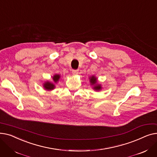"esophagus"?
I'll return each mask as SVG.
<instances>
[{"label": "esophagus", "instance_id": "esophagus-1", "mask_svg": "<svg viewBox=\"0 0 157 157\" xmlns=\"http://www.w3.org/2000/svg\"><path fill=\"white\" fill-rule=\"evenodd\" d=\"M78 72H79L78 70H75V69H73L72 71V73L74 74V75H76V74H78Z\"/></svg>", "mask_w": 157, "mask_h": 157}]
</instances>
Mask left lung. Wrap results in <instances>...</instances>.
Listing matches in <instances>:
<instances>
[{"label":"left lung","mask_w":157,"mask_h":157,"mask_svg":"<svg viewBox=\"0 0 157 157\" xmlns=\"http://www.w3.org/2000/svg\"><path fill=\"white\" fill-rule=\"evenodd\" d=\"M90 82H91L92 85H95L97 83V78H95L94 76H92L91 78H90ZM94 89L96 90H99L101 89V86L100 85H96L95 86Z\"/></svg>","instance_id":"left-lung-1"}]
</instances>
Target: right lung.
Wrapping results in <instances>:
<instances>
[{
  "instance_id": "right-lung-1",
  "label": "right lung",
  "mask_w": 157,
  "mask_h": 157,
  "mask_svg": "<svg viewBox=\"0 0 157 157\" xmlns=\"http://www.w3.org/2000/svg\"><path fill=\"white\" fill-rule=\"evenodd\" d=\"M59 78H60V75H57V74H56V75H55L53 76V79L55 82V83H56V82L59 81ZM44 87L46 90H53L55 88V85L52 83H49V82H46V83H45L44 84Z\"/></svg>"
}]
</instances>
